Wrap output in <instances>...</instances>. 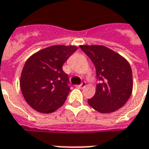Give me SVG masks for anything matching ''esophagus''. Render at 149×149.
<instances>
[{
  "instance_id": "obj_1",
  "label": "esophagus",
  "mask_w": 149,
  "mask_h": 149,
  "mask_svg": "<svg viewBox=\"0 0 149 149\" xmlns=\"http://www.w3.org/2000/svg\"><path fill=\"white\" fill-rule=\"evenodd\" d=\"M85 86H86V82H84H84H83V83H82L80 85H77L76 87L78 88H84Z\"/></svg>"
}]
</instances>
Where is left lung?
<instances>
[{"instance_id":"8db88e82","label":"left lung","mask_w":149,"mask_h":149,"mask_svg":"<svg viewBox=\"0 0 149 149\" xmlns=\"http://www.w3.org/2000/svg\"><path fill=\"white\" fill-rule=\"evenodd\" d=\"M79 47L93 62L100 81L94 96L88 100L89 105L101 113L119 109L127 103L132 92L130 64L120 54L103 45Z\"/></svg>"}]
</instances>
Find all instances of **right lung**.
Masks as SVG:
<instances>
[{
    "label": "right lung",
    "instance_id": "1",
    "mask_svg": "<svg viewBox=\"0 0 149 149\" xmlns=\"http://www.w3.org/2000/svg\"><path fill=\"white\" fill-rule=\"evenodd\" d=\"M77 49L74 45H53L26 60L20 88L26 101L35 110L50 113L64 104L70 89L62 65Z\"/></svg>",
    "mask_w": 149,
    "mask_h": 149
}]
</instances>
